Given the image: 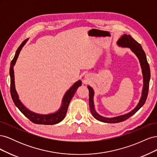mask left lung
<instances>
[{
	"label": "left lung",
	"mask_w": 157,
	"mask_h": 157,
	"mask_svg": "<svg viewBox=\"0 0 157 157\" xmlns=\"http://www.w3.org/2000/svg\"><path fill=\"white\" fill-rule=\"evenodd\" d=\"M117 44L120 46L130 48L131 50L134 52V53L137 56V58H138L142 69V73H143L144 75V88L143 92H142V96L138 105L136 106L135 109H133L131 112L126 114V115L116 117L114 118H105L98 115L96 112V111H95L93 101L94 91L91 87L88 86V88L89 90V105L90 108V111H91L94 117L95 118H96L97 120L107 123H118L124 121L126 119H128V118H129L130 117H132L134 114H135L144 105L147 98V95H148L149 88V80L151 77L150 68L149 63L147 62L145 53L143 48H142L141 44L133 39L130 35H128L126 34L123 35L121 37V39H119V40H118Z\"/></svg>",
	"instance_id": "8db88e82"
}]
</instances>
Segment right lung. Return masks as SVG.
Segmentation results:
<instances>
[{
    "label": "right lung",
    "instance_id": "obj_1",
    "mask_svg": "<svg viewBox=\"0 0 157 157\" xmlns=\"http://www.w3.org/2000/svg\"><path fill=\"white\" fill-rule=\"evenodd\" d=\"M28 39H25L23 41L21 45L18 47V48L16 52V54L14 56V58L11 61L10 68V94L13 103H15L16 107L19 109L23 115L33 123L37 124H44V125H53L58 124L59 122L62 121L67 111V109L69 105V103L71 99L73 97L75 92L77 91V89L82 84L81 80H78L77 82H75L68 91L65 93V96L62 100V105L61 108L59 109L58 111L55 113L50 114V115H39L35 113H33L25 107L20 101L18 98V95L16 92L15 88V84H14V73H13V65H15L16 61L17 59L19 54L22 48V47L24 46Z\"/></svg>",
    "mask_w": 157,
    "mask_h": 157
}]
</instances>
